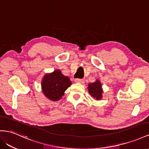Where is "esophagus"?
I'll return each mask as SVG.
<instances>
[{"label": "esophagus", "mask_w": 149, "mask_h": 149, "mask_svg": "<svg viewBox=\"0 0 149 149\" xmlns=\"http://www.w3.org/2000/svg\"><path fill=\"white\" fill-rule=\"evenodd\" d=\"M75 82L77 83H81V84H83L84 82V81L83 79H75Z\"/></svg>", "instance_id": "1"}]
</instances>
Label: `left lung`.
<instances>
[{
	"instance_id": "1",
	"label": "left lung",
	"mask_w": 149,
	"mask_h": 149,
	"mask_svg": "<svg viewBox=\"0 0 149 149\" xmlns=\"http://www.w3.org/2000/svg\"><path fill=\"white\" fill-rule=\"evenodd\" d=\"M88 91L89 94L97 100H100L102 97V89L101 82L99 80L93 83H89L88 85Z\"/></svg>"
}]
</instances>
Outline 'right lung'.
Returning <instances> with one entry per match:
<instances>
[{
    "mask_svg": "<svg viewBox=\"0 0 149 149\" xmlns=\"http://www.w3.org/2000/svg\"><path fill=\"white\" fill-rule=\"evenodd\" d=\"M71 84L68 77L62 74L60 70H56L44 75L41 81L42 92L49 100L56 101L62 97L64 92Z\"/></svg>",
    "mask_w": 149,
    "mask_h": 149,
    "instance_id": "right-lung-1",
    "label": "right lung"
}]
</instances>
